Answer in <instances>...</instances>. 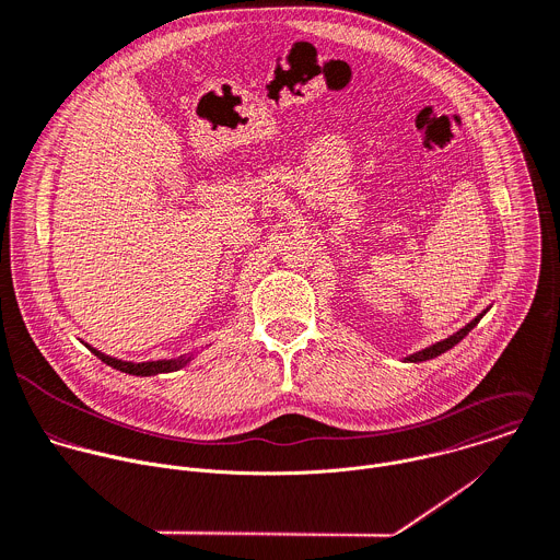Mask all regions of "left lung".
I'll return each mask as SVG.
<instances>
[{
	"instance_id": "left-lung-1",
	"label": "left lung",
	"mask_w": 560,
	"mask_h": 560,
	"mask_svg": "<svg viewBox=\"0 0 560 560\" xmlns=\"http://www.w3.org/2000/svg\"><path fill=\"white\" fill-rule=\"evenodd\" d=\"M491 310V305L487 307V310H482L471 323H467L463 329H458L456 334H452L450 338H445V340H441V342H434V345H430V347H425V349H421V351H417V353H412V355H406L404 358V362H425V360H432V358H439L441 353H445V351H450V349H454L480 320H482V316L487 314Z\"/></svg>"
}]
</instances>
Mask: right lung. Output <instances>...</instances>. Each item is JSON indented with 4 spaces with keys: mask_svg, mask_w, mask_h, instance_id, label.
Segmentation results:
<instances>
[{
    "mask_svg": "<svg viewBox=\"0 0 560 560\" xmlns=\"http://www.w3.org/2000/svg\"><path fill=\"white\" fill-rule=\"evenodd\" d=\"M89 347V345H86ZM93 355H97L104 364L121 371V373H128V375H137V377H150V375H159V373H174L183 366H187L191 360H194V353H187V355H180V358H174V360H150V362H126V360H117V358H110L93 347H89Z\"/></svg>",
    "mask_w": 560,
    "mask_h": 560,
    "instance_id": "add662e5",
    "label": "right lung"
}]
</instances>
